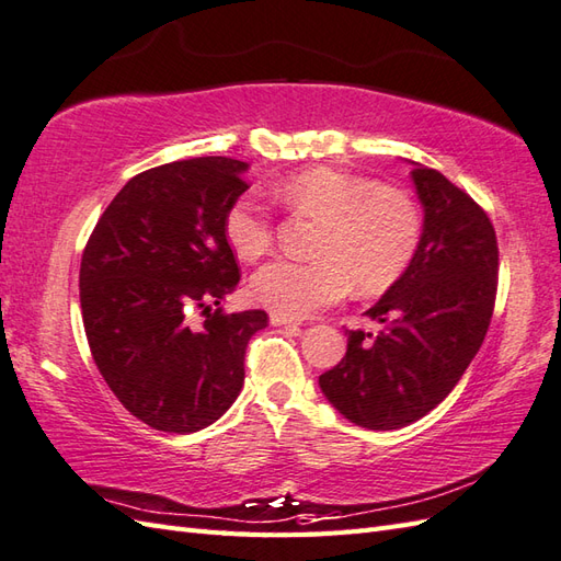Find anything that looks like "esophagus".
Returning <instances> with one entry per match:
<instances>
[{
	"instance_id": "1",
	"label": "esophagus",
	"mask_w": 561,
	"mask_h": 561,
	"mask_svg": "<svg viewBox=\"0 0 561 561\" xmlns=\"http://www.w3.org/2000/svg\"><path fill=\"white\" fill-rule=\"evenodd\" d=\"M270 322L275 324V328H298V320H294V318H286V316H282V312H270Z\"/></svg>"
}]
</instances>
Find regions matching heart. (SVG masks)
I'll return each instance as SVG.
<instances>
[{
  "instance_id": "heart-1",
  "label": "heart",
  "mask_w": 561,
  "mask_h": 561,
  "mask_svg": "<svg viewBox=\"0 0 561 561\" xmlns=\"http://www.w3.org/2000/svg\"><path fill=\"white\" fill-rule=\"evenodd\" d=\"M277 198L296 215L318 217L312 253L318 260H275L257 270L251 294L260 306L286 318H306L354 286L377 294L392 286L419 251L421 207L407 191L336 167H312L284 179ZM225 237L241 260L263 257L275 243V221L251 195L229 205Z\"/></svg>"
}]
</instances>
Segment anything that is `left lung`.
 Returning <instances> with one entry per match:
<instances>
[{
	"mask_svg": "<svg viewBox=\"0 0 561 561\" xmlns=\"http://www.w3.org/2000/svg\"><path fill=\"white\" fill-rule=\"evenodd\" d=\"M423 233L407 272L366 316L382 328L348 330L346 356L320 375L322 394L368 430L411 425L445 399L483 344L500 251L488 213L471 195L415 162Z\"/></svg>",
	"mask_w": 561,
	"mask_h": 561,
	"instance_id": "obj_1",
	"label": "left lung"
}]
</instances>
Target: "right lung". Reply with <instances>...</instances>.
Wrapping results in <instances>:
<instances>
[{
    "label": "right lung",
    "instance_id": "add662e5",
    "mask_svg": "<svg viewBox=\"0 0 561 561\" xmlns=\"http://www.w3.org/2000/svg\"><path fill=\"white\" fill-rule=\"evenodd\" d=\"M245 169L193 158L140 172L85 243L78 284L90 354L122 407L162 433H198L227 413L245 346L267 328L265 310H213L241 279L225 215L249 188Z\"/></svg>",
    "mask_w": 561,
    "mask_h": 561
}]
</instances>
